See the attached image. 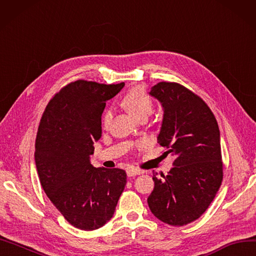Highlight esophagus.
I'll list each match as a JSON object with an SVG mask.
<instances>
[{"label": "esophagus", "instance_id": "obj_1", "mask_svg": "<svg viewBox=\"0 0 256 256\" xmlns=\"http://www.w3.org/2000/svg\"><path fill=\"white\" fill-rule=\"evenodd\" d=\"M126 172H127V176H138V174H144V172H143L142 170L136 169V168H127Z\"/></svg>", "mask_w": 256, "mask_h": 256}]
</instances>
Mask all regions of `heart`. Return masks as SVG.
<instances>
[{
	"mask_svg": "<svg viewBox=\"0 0 256 256\" xmlns=\"http://www.w3.org/2000/svg\"><path fill=\"white\" fill-rule=\"evenodd\" d=\"M122 104L128 112L136 118L146 116L148 117L154 110V102L148 92L142 87H134L124 96ZM112 120V110L108 108L103 113L102 122L103 126H108Z\"/></svg>",
	"mask_w": 256,
	"mask_h": 256,
	"instance_id": "heart-1",
	"label": "heart"
}]
</instances>
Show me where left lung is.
I'll list each match as a JSON object with an SVG mask.
<instances>
[{
    "label": "left lung",
    "mask_w": 256,
    "mask_h": 256,
    "mask_svg": "<svg viewBox=\"0 0 256 256\" xmlns=\"http://www.w3.org/2000/svg\"><path fill=\"white\" fill-rule=\"evenodd\" d=\"M150 94L164 108L157 141L174 156V167L160 178L153 174L148 204L162 222L183 226L202 216L222 184L218 125L206 103L178 82H158Z\"/></svg>",
    "instance_id": "8db88e82"
}]
</instances>
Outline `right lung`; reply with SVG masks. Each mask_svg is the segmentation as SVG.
<instances>
[{"label":"right lung","instance_id":"obj_1","mask_svg":"<svg viewBox=\"0 0 256 256\" xmlns=\"http://www.w3.org/2000/svg\"><path fill=\"white\" fill-rule=\"evenodd\" d=\"M124 86L70 82L48 103L38 126L34 157L40 185L68 222L82 230L112 218L127 183L125 170L90 164L106 102Z\"/></svg>","mask_w":256,"mask_h":256}]
</instances>
